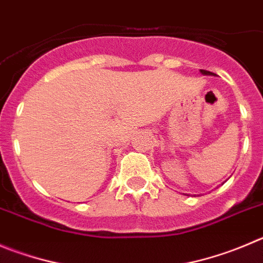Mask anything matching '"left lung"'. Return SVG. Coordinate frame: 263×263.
Masks as SVG:
<instances>
[{
  "instance_id": "obj_1",
  "label": "left lung",
  "mask_w": 263,
  "mask_h": 263,
  "mask_svg": "<svg viewBox=\"0 0 263 263\" xmlns=\"http://www.w3.org/2000/svg\"><path fill=\"white\" fill-rule=\"evenodd\" d=\"M200 72L202 73V75H214L213 72H210V71H206V70H200Z\"/></svg>"
}]
</instances>
